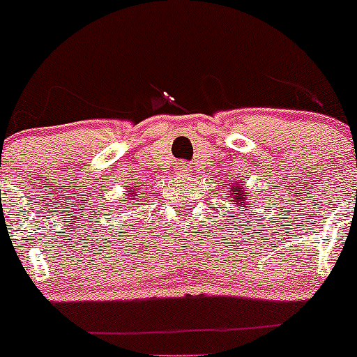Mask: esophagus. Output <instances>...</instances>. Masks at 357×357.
<instances>
[{"label":"esophagus","instance_id":"34e87169","mask_svg":"<svg viewBox=\"0 0 357 357\" xmlns=\"http://www.w3.org/2000/svg\"><path fill=\"white\" fill-rule=\"evenodd\" d=\"M176 172H178L179 176H188L190 165L186 164V162H178V164H176Z\"/></svg>","mask_w":357,"mask_h":357}]
</instances>
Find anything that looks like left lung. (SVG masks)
Returning a JSON list of instances; mask_svg holds the SVG:
<instances>
[{
	"instance_id": "left-lung-1",
	"label": "left lung",
	"mask_w": 357,
	"mask_h": 357,
	"mask_svg": "<svg viewBox=\"0 0 357 357\" xmlns=\"http://www.w3.org/2000/svg\"><path fill=\"white\" fill-rule=\"evenodd\" d=\"M228 195H229V200L233 202V204L240 208H243V212L250 211V207L254 205V195H252V192H248L247 186L240 185V181H229L228 185ZM252 215V214H248ZM235 218V215H233ZM235 221H240L238 218H235ZM255 231V229H254Z\"/></svg>"
}]
</instances>
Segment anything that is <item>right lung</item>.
<instances>
[{
    "instance_id": "right-lung-1",
    "label": "right lung",
    "mask_w": 357,
    "mask_h": 357,
    "mask_svg": "<svg viewBox=\"0 0 357 357\" xmlns=\"http://www.w3.org/2000/svg\"><path fill=\"white\" fill-rule=\"evenodd\" d=\"M128 197H129V205H135V202L138 200V188H131V193H128Z\"/></svg>"
}]
</instances>
